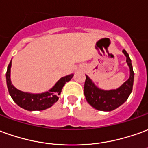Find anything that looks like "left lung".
Returning <instances> with one entry per match:
<instances>
[{
    "mask_svg": "<svg viewBox=\"0 0 148 148\" xmlns=\"http://www.w3.org/2000/svg\"><path fill=\"white\" fill-rule=\"evenodd\" d=\"M123 53L127 58L126 62L130 69V77L119 88L109 90H102L99 88L87 75H86L84 85L85 97L87 103L96 110L102 111H111L114 110L123 104L132 93L135 74L129 54L125 49L123 50Z\"/></svg>",
    "mask_w": 148,
    "mask_h": 148,
    "instance_id": "left-lung-1",
    "label": "left lung"
}]
</instances>
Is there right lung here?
Wrapping results in <instances>:
<instances>
[{
    "mask_svg": "<svg viewBox=\"0 0 148 148\" xmlns=\"http://www.w3.org/2000/svg\"><path fill=\"white\" fill-rule=\"evenodd\" d=\"M11 66L12 60L9 62L7 72H6V82L9 93L11 98L18 106L25 110L33 111V110H43L49 108L58 100L62 87L66 82L71 81L74 76V74H69L65 77L60 78L52 88L48 91L40 93V94H32L28 92H23L16 89L11 82Z\"/></svg>",
    "mask_w": 148,
    "mask_h": 148,
    "instance_id": "right-lung-1",
    "label": "right lung"
}]
</instances>
